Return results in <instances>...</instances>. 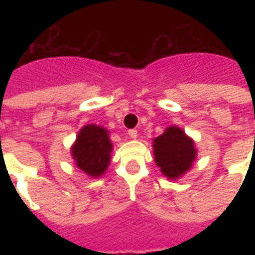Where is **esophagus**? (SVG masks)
Instances as JSON below:
<instances>
[{
    "instance_id": "esophagus-1",
    "label": "esophagus",
    "mask_w": 255,
    "mask_h": 255,
    "mask_svg": "<svg viewBox=\"0 0 255 255\" xmlns=\"http://www.w3.org/2000/svg\"><path fill=\"white\" fill-rule=\"evenodd\" d=\"M128 135H129L131 139H136V137H137V131H136V129H129V131H128Z\"/></svg>"
}]
</instances>
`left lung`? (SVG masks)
Here are the masks:
<instances>
[{
    "mask_svg": "<svg viewBox=\"0 0 255 255\" xmlns=\"http://www.w3.org/2000/svg\"><path fill=\"white\" fill-rule=\"evenodd\" d=\"M155 161L167 177L177 178L192 167L196 149L192 139L177 127H169L163 135L156 137Z\"/></svg>",
    "mask_w": 255,
    "mask_h": 255,
    "instance_id": "1",
    "label": "left lung"
}]
</instances>
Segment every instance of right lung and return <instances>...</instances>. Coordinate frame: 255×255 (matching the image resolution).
I'll return each instance as SVG.
<instances>
[{
	"instance_id": "1",
	"label": "right lung",
	"mask_w": 255,
	"mask_h": 255,
	"mask_svg": "<svg viewBox=\"0 0 255 255\" xmlns=\"http://www.w3.org/2000/svg\"><path fill=\"white\" fill-rule=\"evenodd\" d=\"M112 144L107 131L90 124L81 129L73 147V157L78 168L92 177H98L107 169Z\"/></svg>"
}]
</instances>
